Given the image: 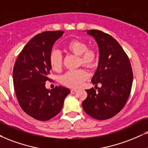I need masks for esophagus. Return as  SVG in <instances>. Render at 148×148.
<instances>
[{"instance_id": "obj_1", "label": "esophagus", "mask_w": 148, "mask_h": 148, "mask_svg": "<svg viewBox=\"0 0 148 148\" xmlns=\"http://www.w3.org/2000/svg\"><path fill=\"white\" fill-rule=\"evenodd\" d=\"M76 92H77V90H76V89H72V90H71V94H75Z\"/></svg>"}]
</instances>
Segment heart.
Here are the masks:
<instances>
[{"label": "heart", "mask_w": 148, "mask_h": 148, "mask_svg": "<svg viewBox=\"0 0 148 148\" xmlns=\"http://www.w3.org/2000/svg\"><path fill=\"white\" fill-rule=\"evenodd\" d=\"M67 50L79 56V62L87 67H92L97 60V52L92 49H88L87 45L83 40L74 39L69 42L66 45ZM51 69L59 71L63 65V57L58 50L54 49L51 51L49 58ZM88 78V73L83 69L70 70L60 77V83L71 88H77L83 84Z\"/></svg>", "instance_id": "b5f03b06"}]
</instances>
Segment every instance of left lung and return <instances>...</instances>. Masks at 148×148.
<instances>
[{
  "label": "left lung",
  "instance_id": "left-lung-1",
  "mask_svg": "<svg viewBox=\"0 0 148 148\" xmlns=\"http://www.w3.org/2000/svg\"><path fill=\"white\" fill-rule=\"evenodd\" d=\"M95 39L99 60L92 83L101 87L98 92L92 88L85 91L86 99L82 103L84 111L97 120L114 116L125 106L131 92L133 73L129 58L120 44L112 36L97 29L87 30Z\"/></svg>",
  "mask_w": 148,
  "mask_h": 148
}]
</instances>
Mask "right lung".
I'll use <instances>...</instances> for the list:
<instances>
[{
	"instance_id": "obj_1",
	"label": "right lung",
	"mask_w": 148,
	"mask_h": 148,
	"mask_svg": "<svg viewBox=\"0 0 148 148\" xmlns=\"http://www.w3.org/2000/svg\"><path fill=\"white\" fill-rule=\"evenodd\" d=\"M63 31H47L36 35L18 56L13 69L14 90L23 111L38 121H47L61 111L68 88H45L51 67L49 61L53 45Z\"/></svg>"
}]
</instances>
